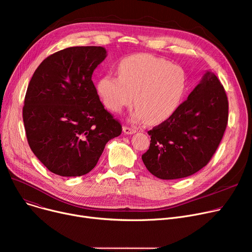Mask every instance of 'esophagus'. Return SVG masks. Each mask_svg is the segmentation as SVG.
Instances as JSON below:
<instances>
[{
	"label": "esophagus",
	"instance_id": "esophagus-1",
	"mask_svg": "<svg viewBox=\"0 0 252 252\" xmlns=\"http://www.w3.org/2000/svg\"><path fill=\"white\" fill-rule=\"evenodd\" d=\"M123 129H124V133H125V134H126V135H131V134L136 133V128H135L134 126H125L123 127Z\"/></svg>",
	"mask_w": 252,
	"mask_h": 252
}]
</instances>
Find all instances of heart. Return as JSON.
I'll return each mask as SVG.
<instances>
[{"label":"heart","instance_id":"heart-1","mask_svg":"<svg viewBox=\"0 0 252 252\" xmlns=\"http://www.w3.org/2000/svg\"><path fill=\"white\" fill-rule=\"evenodd\" d=\"M118 76L108 73L97 83L107 109L119 113L135 102L134 117L159 124L179 108L186 90V76L178 65L150 54H136L118 64Z\"/></svg>","mask_w":252,"mask_h":252}]
</instances>
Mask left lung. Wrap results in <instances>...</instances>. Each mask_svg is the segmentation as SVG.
<instances>
[{
  "mask_svg": "<svg viewBox=\"0 0 252 252\" xmlns=\"http://www.w3.org/2000/svg\"><path fill=\"white\" fill-rule=\"evenodd\" d=\"M229 102L223 86L207 71L188 99L166 121L148 130L149 149L142 160L162 180L189 177L216 153L228 125Z\"/></svg>",
  "mask_w": 252,
  "mask_h": 252,
  "instance_id": "8db88e82",
  "label": "left lung"
}]
</instances>
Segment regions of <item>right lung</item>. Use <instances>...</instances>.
Masks as SVG:
<instances>
[{"instance_id":"add662e5","label":"right lung","mask_w":252,"mask_h":252,"mask_svg":"<svg viewBox=\"0 0 252 252\" xmlns=\"http://www.w3.org/2000/svg\"><path fill=\"white\" fill-rule=\"evenodd\" d=\"M103 47H70L47 57L26 91L22 116L32 151L53 174L81 177L94 168L123 126L104 108L92 75Z\"/></svg>"}]
</instances>
